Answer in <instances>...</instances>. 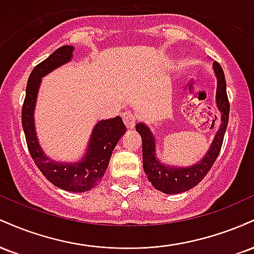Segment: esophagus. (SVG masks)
<instances>
[{
  "label": "esophagus",
  "instance_id": "1",
  "mask_svg": "<svg viewBox=\"0 0 254 254\" xmlns=\"http://www.w3.org/2000/svg\"><path fill=\"white\" fill-rule=\"evenodd\" d=\"M122 117H123V122L125 123V125H127V129H133V127H135L137 118L132 112L127 111V112H124L123 115H122Z\"/></svg>",
  "mask_w": 254,
  "mask_h": 254
}]
</instances>
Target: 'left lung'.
<instances>
[{"instance_id":"obj_1","label":"left lung","mask_w":254,"mask_h":254,"mask_svg":"<svg viewBox=\"0 0 254 254\" xmlns=\"http://www.w3.org/2000/svg\"><path fill=\"white\" fill-rule=\"evenodd\" d=\"M214 71L217 77L216 104L221 112L220 129L215 135L214 141L209 148L205 156L190 167H174L166 166L155 157V137L153 136L149 127L143 123L136 125V131L142 137V155H143V168L148 180L156 190L167 194L180 193L194 188L203 178L208 174L210 168L216 161L221 147L223 143V137L226 133L229 118V101L227 97V84L222 68L217 62H214Z\"/></svg>"}]
</instances>
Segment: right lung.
Segmentation results:
<instances>
[{
    "label": "right lung",
    "instance_id": "obj_1",
    "mask_svg": "<svg viewBox=\"0 0 254 254\" xmlns=\"http://www.w3.org/2000/svg\"><path fill=\"white\" fill-rule=\"evenodd\" d=\"M74 46L64 45L39 63L31 72L26 86V97L22 105L21 121L28 150L34 164L44 177L57 188L71 192L92 190L103 179L111 155L124 135L127 127L122 118L116 117L98 122L92 131L86 155L78 162H58L45 155L38 142L34 127V107L42 77L68 63L71 60Z\"/></svg>",
    "mask_w": 254,
    "mask_h": 254
}]
</instances>
